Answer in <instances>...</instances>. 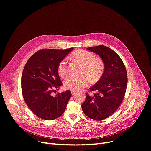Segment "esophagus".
Wrapping results in <instances>:
<instances>
[{
  "label": "esophagus",
  "mask_w": 151,
  "mask_h": 151,
  "mask_svg": "<svg viewBox=\"0 0 151 151\" xmlns=\"http://www.w3.org/2000/svg\"><path fill=\"white\" fill-rule=\"evenodd\" d=\"M71 93L72 95H74L76 93H77V91H71Z\"/></svg>",
  "instance_id": "1"
}]
</instances>
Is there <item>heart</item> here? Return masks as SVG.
I'll return each mask as SVG.
<instances>
[{"mask_svg": "<svg viewBox=\"0 0 151 151\" xmlns=\"http://www.w3.org/2000/svg\"><path fill=\"white\" fill-rule=\"evenodd\" d=\"M72 58L83 63L81 74L79 76H70L64 82V87L72 91H78L86 88L91 80L96 81L102 76L104 69V62L99 57H96L90 52L84 50H78L72 53ZM58 74L62 78L68 74L67 63L65 59L59 62L57 65Z\"/></svg>", "mask_w": 151, "mask_h": 151, "instance_id": "heart-1", "label": "heart"}]
</instances>
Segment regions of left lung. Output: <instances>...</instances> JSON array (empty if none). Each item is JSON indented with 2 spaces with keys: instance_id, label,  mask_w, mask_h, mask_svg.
<instances>
[{
  "instance_id": "left-lung-1",
  "label": "left lung",
  "mask_w": 151,
  "mask_h": 151,
  "mask_svg": "<svg viewBox=\"0 0 151 151\" xmlns=\"http://www.w3.org/2000/svg\"><path fill=\"white\" fill-rule=\"evenodd\" d=\"M88 50L99 55L104 70L100 79L89 88L96 93H86L82 109L87 116L101 121L111 116L121 104L127 89V73L121 58L111 48L99 45Z\"/></svg>"
}]
</instances>
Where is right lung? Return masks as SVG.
Instances as JSON below:
<instances>
[{"label":"right lung","mask_w":151,"mask_h":151,"mask_svg":"<svg viewBox=\"0 0 151 151\" xmlns=\"http://www.w3.org/2000/svg\"><path fill=\"white\" fill-rule=\"evenodd\" d=\"M73 48L67 50L42 49L27 61L21 77V89L24 101L35 115L45 120H53L64 113L70 91L52 93L62 85L57 72L59 62Z\"/></svg>","instance_id":"1"}]
</instances>
